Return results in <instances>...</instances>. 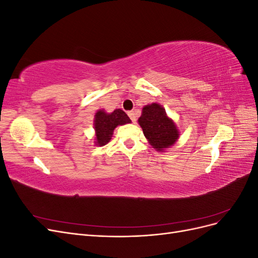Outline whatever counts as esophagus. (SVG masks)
I'll return each mask as SVG.
<instances>
[{
  "instance_id": "1",
  "label": "esophagus",
  "mask_w": 258,
  "mask_h": 258,
  "mask_svg": "<svg viewBox=\"0 0 258 258\" xmlns=\"http://www.w3.org/2000/svg\"><path fill=\"white\" fill-rule=\"evenodd\" d=\"M128 116L130 117V119L132 120V122H136V113L134 111L128 112Z\"/></svg>"
}]
</instances>
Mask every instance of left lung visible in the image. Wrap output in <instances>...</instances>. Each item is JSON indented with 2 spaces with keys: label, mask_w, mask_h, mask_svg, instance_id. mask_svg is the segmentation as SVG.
Instances as JSON below:
<instances>
[{
  "label": "left lung",
  "mask_w": 258,
  "mask_h": 258,
  "mask_svg": "<svg viewBox=\"0 0 258 258\" xmlns=\"http://www.w3.org/2000/svg\"><path fill=\"white\" fill-rule=\"evenodd\" d=\"M139 123L148 142L157 151L161 152L163 148L173 145L178 138V131L173 120L167 116L165 108L157 103L143 107Z\"/></svg>",
  "instance_id": "8db88e82"
}]
</instances>
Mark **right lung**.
<instances>
[{
	"label": "right lung",
	"mask_w": 258,
	"mask_h": 258,
	"mask_svg": "<svg viewBox=\"0 0 258 258\" xmlns=\"http://www.w3.org/2000/svg\"><path fill=\"white\" fill-rule=\"evenodd\" d=\"M131 122L128 115L117 108L113 113L107 114L104 111H98L95 115L96 144L103 146L110 142L114 129L118 124Z\"/></svg>",
	"instance_id": "add662e5"
}]
</instances>
